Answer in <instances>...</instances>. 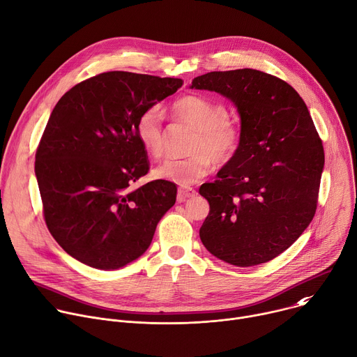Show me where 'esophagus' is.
I'll use <instances>...</instances> for the list:
<instances>
[{
    "label": "esophagus",
    "mask_w": 357,
    "mask_h": 357,
    "mask_svg": "<svg viewBox=\"0 0 357 357\" xmlns=\"http://www.w3.org/2000/svg\"><path fill=\"white\" fill-rule=\"evenodd\" d=\"M195 195H197V190L195 189L188 188V186L179 188V190H178V202H185L186 199L193 198Z\"/></svg>",
    "instance_id": "esophagus-1"
}]
</instances>
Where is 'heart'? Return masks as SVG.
<instances>
[{
  "instance_id": "1",
  "label": "heart",
  "mask_w": 357,
  "mask_h": 357,
  "mask_svg": "<svg viewBox=\"0 0 357 357\" xmlns=\"http://www.w3.org/2000/svg\"><path fill=\"white\" fill-rule=\"evenodd\" d=\"M171 111L175 118L197 129L192 149L186 158H171L153 169V176L181 186H189L212 172L215 164L229 162L239 145L241 129L228 118V109L220 102L198 95L176 100ZM164 116L156 108L145 111L137 123V137L142 148L153 158L164 155Z\"/></svg>"
}]
</instances>
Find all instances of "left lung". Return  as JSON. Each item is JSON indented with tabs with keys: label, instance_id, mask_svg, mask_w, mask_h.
<instances>
[{
	"label": "left lung",
	"instance_id": "8db88e82",
	"mask_svg": "<svg viewBox=\"0 0 357 357\" xmlns=\"http://www.w3.org/2000/svg\"><path fill=\"white\" fill-rule=\"evenodd\" d=\"M189 88L220 93L241 118L235 156L199 189L211 206L201 241L226 264L269 262L316 212L325 152L309 109L287 82L250 68L208 73Z\"/></svg>",
	"mask_w": 357,
	"mask_h": 357
}]
</instances>
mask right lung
<instances>
[{"instance_id": "add662e5", "label": "right lung", "mask_w": 357, "mask_h": 357, "mask_svg": "<svg viewBox=\"0 0 357 357\" xmlns=\"http://www.w3.org/2000/svg\"><path fill=\"white\" fill-rule=\"evenodd\" d=\"M181 86L179 78L111 71L79 82L52 109L36 176L51 235L81 264L114 271L137 261L175 205V183H132L149 169L138 119Z\"/></svg>"}]
</instances>
